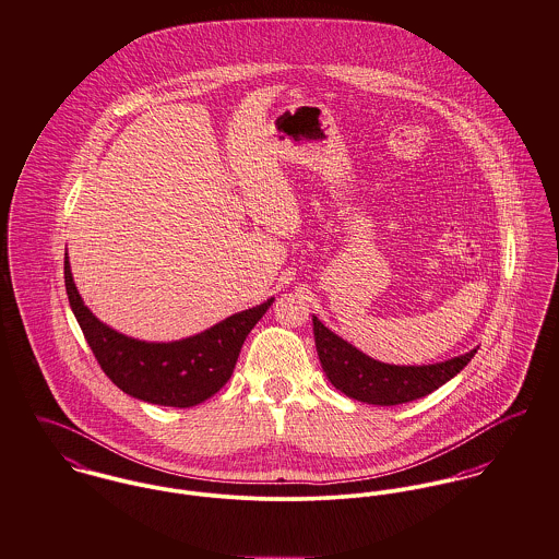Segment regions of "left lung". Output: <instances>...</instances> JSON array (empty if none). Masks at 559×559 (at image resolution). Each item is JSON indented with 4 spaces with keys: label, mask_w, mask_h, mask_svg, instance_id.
Here are the masks:
<instances>
[{
    "label": "left lung",
    "mask_w": 559,
    "mask_h": 559,
    "mask_svg": "<svg viewBox=\"0 0 559 559\" xmlns=\"http://www.w3.org/2000/svg\"><path fill=\"white\" fill-rule=\"evenodd\" d=\"M312 332L321 369L332 385L349 399L369 405H401L423 399L463 371L478 352L472 349L459 358L427 367H396L377 362L358 352L354 345L330 332L314 314Z\"/></svg>",
    "instance_id": "8db88e82"
}]
</instances>
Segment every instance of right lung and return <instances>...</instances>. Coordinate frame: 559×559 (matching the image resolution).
<instances>
[{"label":"right lung","instance_id":"obj_1","mask_svg":"<svg viewBox=\"0 0 559 559\" xmlns=\"http://www.w3.org/2000/svg\"><path fill=\"white\" fill-rule=\"evenodd\" d=\"M63 281L70 309L105 374L126 394L165 407H192L216 394L236 369L250 330L274 302L270 298L236 312L185 341L145 343L111 330L90 312L74 287L68 259Z\"/></svg>","mask_w":559,"mask_h":559}]
</instances>
